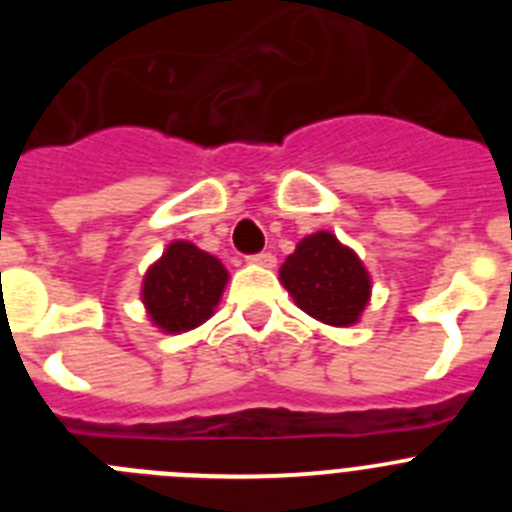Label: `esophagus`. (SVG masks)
Listing matches in <instances>:
<instances>
[{"label": "esophagus", "mask_w": 512, "mask_h": 512, "mask_svg": "<svg viewBox=\"0 0 512 512\" xmlns=\"http://www.w3.org/2000/svg\"><path fill=\"white\" fill-rule=\"evenodd\" d=\"M248 264L266 266V269H271V266L277 264V259H274L269 251H261V253H253V256H248Z\"/></svg>", "instance_id": "1"}]
</instances>
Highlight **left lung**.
I'll return each instance as SVG.
<instances>
[{"instance_id": "left-lung-1", "label": "left lung", "mask_w": 512, "mask_h": 512, "mask_svg": "<svg viewBox=\"0 0 512 512\" xmlns=\"http://www.w3.org/2000/svg\"><path fill=\"white\" fill-rule=\"evenodd\" d=\"M279 277L300 310L328 325L356 323L372 289L359 256L325 230L297 243Z\"/></svg>"}]
</instances>
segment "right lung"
<instances>
[{
  "mask_svg": "<svg viewBox=\"0 0 512 512\" xmlns=\"http://www.w3.org/2000/svg\"><path fill=\"white\" fill-rule=\"evenodd\" d=\"M228 271L194 243L176 241L143 279V302L153 323L166 333H182L205 323L217 305Z\"/></svg>",
  "mask_w": 512,
  "mask_h": 512,
  "instance_id": "right-lung-1",
  "label": "right lung"
}]
</instances>
